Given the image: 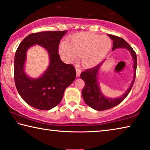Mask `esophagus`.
Listing matches in <instances>:
<instances>
[{"mask_svg":"<svg viewBox=\"0 0 150 150\" xmlns=\"http://www.w3.org/2000/svg\"><path fill=\"white\" fill-rule=\"evenodd\" d=\"M76 73H77V77H79L81 73V70L79 69V68L76 67Z\"/></svg>","mask_w":150,"mask_h":150,"instance_id":"34e87169","label":"esophagus"}]
</instances>
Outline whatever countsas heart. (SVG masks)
<instances>
[{"label":"heart","mask_w":150,"mask_h":150,"mask_svg":"<svg viewBox=\"0 0 150 150\" xmlns=\"http://www.w3.org/2000/svg\"><path fill=\"white\" fill-rule=\"evenodd\" d=\"M111 47V40L107 36L90 32H82L75 35L69 44L63 43L60 52L68 62H72L80 55L81 64L92 67L101 62Z\"/></svg>","instance_id":"1"}]
</instances>
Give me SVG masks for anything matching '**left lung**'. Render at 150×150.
Listing matches in <instances>:
<instances>
[{
  "label": "left lung",
  "instance_id": "8db88e82",
  "mask_svg": "<svg viewBox=\"0 0 150 150\" xmlns=\"http://www.w3.org/2000/svg\"><path fill=\"white\" fill-rule=\"evenodd\" d=\"M110 38L113 40L112 50H115L116 48L122 47L126 48L130 51L134 59V79L131 83L130 87H129L126 92L120 97L117 98H108L103 96L100 92V88L98 87V83L96 79L98 70L99 69L102 63H99L97 65L95 66L90 69H86L85 71L81 73V78L85 81V85L82 91V96L85 103L90 107L95 109L96 110H105L107 109L111 108L118 105V104L122 102L132 88L134 81H135L136 74V67H137V57L136 54L132 47L124 39L116 35L108 34Z\"/></svg>",
  "mask_w": 150,
  "mask_h": 150
}]
</instances>
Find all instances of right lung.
I'll list each match as a JSON object with an SVG mask.
<instances>
[{
  "label": "right lung",
  "instance_id": "obj_1",
  "mask_svg": "<svg viewBox=\"0 0 150 150\" xmlns=\"http://www.w3.org/2000/svg\"><path fill=\"white\" fill-rule=\"evenodd\" d=\"M64 31H45L29 34L20 43L14 57V77L16 89L25 102L39 110H50L62 101L65 88L76 77L72 64H65L60 59L59 45ZM42 45L50 55V64L39 79L27 77L23 71L27 50L32 45Z\"/></svg>",
  "mask_w": 150,
  "mask_h": 150
}]
</instances>
